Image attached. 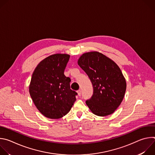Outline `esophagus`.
<instances>
[{
  "label": "esophagus",
  "instance_id": "34e87169",
  "mask_svg": "<svg viewBox=\"0 0 155 155\" xmlns=\"http://www.w3.org/2000/svg\"><path fill=\"white\" fill-rule=\"evenodd\" d=\"M77 94H78V96H81V91H80V90H78V91H77Z\"/></svg>",
  "mask_w": 155,
  "mask_h": 155
}]
</instances>
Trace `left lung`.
I'll return each instance as SVG.
<instances>
[{
  "label": "left lung",
  "instance_id": "1",
  "mask_svg": "<svg viewBox=\"0 0 155 155\" xmlns=\"http://www.w3.org/2000/svg\"><path fill=\"white\" fill-rule=\"evenodd\" d=\"M78 64L93 86V94L86 101L91 112L99 117L112 114L121 104L126 90V80L118 65L97 51L83 54Z\"/></svg>",
  "mask_w": 155,
  "mask_h": 155
}]
</instances>
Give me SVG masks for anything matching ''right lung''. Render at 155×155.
I'll return each instance as SVG.
<instances>
[{"instance_id": "add662e5", "label": "right lung", "mask_w": 155, "mask_h": 155, "mask_svg": "<svg viewBox=\"0 0 155 155\" xmlns=\"http://www.w3.org/2000/svg\"><path fill=\"white\" fill-rule=\"evenodd\" d=\"M70 55L54 54L35 68L29 91L38 111L47 118L59 119L71 110L77 93L71 89V78L64 74Z\"/></svg>"}]
</instances>
